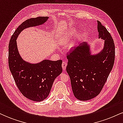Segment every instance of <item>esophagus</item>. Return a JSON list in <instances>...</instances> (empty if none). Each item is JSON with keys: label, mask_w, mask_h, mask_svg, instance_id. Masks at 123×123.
Listing matches in <instances>:
<instances>
[{"label": "esophagus", "mask_w": 123, "mask_h": 123, "mask_svg": "<svg viewBox=\"0 0 123 123\" xmlns=\"http://www.w3.org/2000/svg\"><path fill=\"white\" fill-rule=\"evenodd\" d=\"M66 66H67V63H66L65 61H63L62 63V67L63 70H65Z\"/></svg>", "instance_id": "1"}]
</instances>
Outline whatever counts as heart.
<instances>
[{"label": "heart", "mask_w": 123, "mask_h": 123, "mask_svg": "<svg viewBox=\"0 0 123 123\" xmlns=\"http://www.w3.org/2000/svg\"><path fill=\"white\" fill-rule=\"evenodd\" d=\"M74 33H75V30H74V29H70V30H69L67 32H66L65 35L64 39H63V42H67L68 40L69 39H70V38L74 35Z\"/></svg>", "instance_id": "heart-1"}]
</instances>
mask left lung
I'll return each instance as SVG.
<instances>
[{"label":"left lung","instance_id":"8db88e82","mask_svg":"<svg viewBox=\"0 0 123 123\" xmlns=\"http://www.w3.org/2000/svg\"><path fill=\"white\" fill-rule=\"evenodd\" d=\"M97 22L98 38L104 40V49L98 54H91L90 45L83 42L67 54L66 72L73 94L80 101L90 100L99 94L115 62L114 41L106 28Z\"/></svg>","mask_w":123,"mask_h":123}]
</instances>
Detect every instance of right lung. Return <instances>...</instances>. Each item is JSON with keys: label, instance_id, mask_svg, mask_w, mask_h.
I'll use <instances>...</instances> for the list:
<instances>
[{"label": "right lung", "instance_id": "add662e5", "mask_svg": "<svg viewBox=\"0 0 123 123\" xmlns=\"http://www.w3.org/2000/svg\"><path fill=\"white\" fill-rule=\"evenodd\" d=\"M48 19V17H38L22 22L14 32L8 45V65L17 86L26 98L37 102L48 97L54 81L62 72V61L44 60L37 63L27 62L19 55L16 40L25 28L43 24Z\"/></svg>", "mask_w": 123, "mask_h": 123}]
</instances>
